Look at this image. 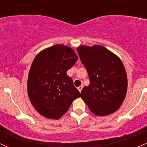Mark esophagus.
I'll list each match as a JSON object with an SVG mask.
<instances>
[{"label": "esophagus", "instance_id": "obj_1", "mask_svg": "<svg viewBox=\"0 0 147 147\" xmlns=\"http://www.w3.org/2000/svg\"><path fill=\"white\" fill-rule=\"evenodd\" d=\"M82 88H83V86H80L78 87V90H79V92H82Z\"/></svg>", "mask_w": 147, "mask_h": 147}]
</instances>
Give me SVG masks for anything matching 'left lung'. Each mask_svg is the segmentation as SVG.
Listing matches in <instances>:
<instances>
[{
	"mask_svg": "<svg viewBox=\"0 0 147 147\" xmlns=\"http://www.w3.org/2000/svg\"><path fill=\"white\" fill-rule=\"evenodd\" d=\"M80 59L88 74L90 84L82 90V99L97 116H106L119 109L127 91V75L122 61L99 45H80Z\"/></svg>",
	"mask_w": 147,
	"mask_h": 147,
	"instance_id": "left-lung-1",
	"label": "left lung"
}]
</instances>
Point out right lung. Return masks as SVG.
Listing matches in <instances>:
<instances>
[{
	"label": "right lung",
	"mask_w": 147,
	"mask_h": 147,
	"mask_svg": "<svg viewBox=\"0 0 147 147\" xmlns=\"http://www.w3.org/2000/svg\"><path fill=\"white\" fill-rule=\"evenodd\" d=\"M78 59L70 47L57 44L38 52L28 75V95L41 115L59 119L75 99L81 97L67 71Z\"/></svg>",
	"instance_id": "1"
}]
</instances>
